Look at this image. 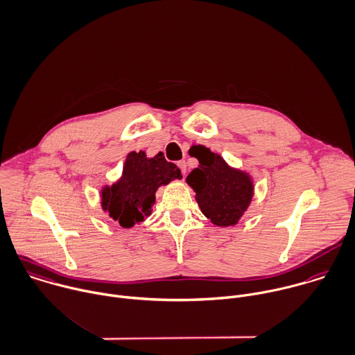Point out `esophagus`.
<instances>
[{
  "label": "esophagus",
  "mask_w": 355,
  "mask_h": 355,
  "mask_svg": "<svg viewBox=\"0 0 355 355\" xmlns=\"http://www.w3.org/2000/svg\"><path fill=\"white\" fill-rule=\"evenodd\" d=\"M178 166L180 168L182 173H183V175H186V166H187V165H186V162H184V161H179V162H178Z\"/></svg>",
  "instance_id": "34e87169"
}]
</instances>
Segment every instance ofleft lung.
<instances>
[{
	"label": "left lung",
	"mask_w": 355,
	"mask_h": 355,
	"mask_svg": "<svg viewBox=\"0 0 355 355\" xmlns=\"http://www.w3.org/2000/svg\"><path fill=\"white\" fill-rule=\"evenodd\" d=\"M196 158L200 165L186 182L194 190L201 212L218 227L236 226L254 194L252 176L230 166L220 154L207 147H201Z\"/></svg>",
	"instance_id": "1"
}]
</instances>
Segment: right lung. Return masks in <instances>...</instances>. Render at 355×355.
<instances>
[{"instance_id":"add662e5","label":"right lung","mask_w":355,"mask_h":355,"mask_svg":"<svg viewBox=\"0 0 355 355\" xmlns=\"http://www.w3.org/2000/svg\"><path fill=\"white\" fill-rule=\"evenodd\" d=\"M182 178L180 169L162 153L147 157L144 151H130L119 180L101 189L102 209L121 227L130 229L151 215L157 190Z\"/></svg>"}]
</instances>
